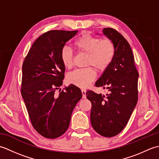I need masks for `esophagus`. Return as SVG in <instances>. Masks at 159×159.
Segmentation results:
<instances>
[{
    "mask_svg": "<svg viewBox=\"0 0 159 159\" xmlns=\"http://www.w3.org/2000/svg\"><path fill=\"white\" fill-rule=\"evenodd\" d=\"M81 92H82V94H83V98H86V89H82Z\"/></svg>",
    "mask_w": 159,
    "mask_h": 159,
    "instance_id": "34e87169",
    "label": "esophagus"
}]
</instances>
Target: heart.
I'll return each mask as SVG.
<instances>
[{
    "label": "heart",
    "instance_id": "obj_1",
    "mask_svg": "<svg viewBox=\"0 0 159 159\" xmlns=\"http://www.w3.org/2000/svg\"><path fill=\"white\" fill-rule=\"evenodd\" d=\"M74 46L79 52L85 54V66L87 67L69 73L67 80L71 84L84 88L96 79V72L93 66L98 71H104L109 66L114 58L116 47L109 38L100 39L89 34H84L76 39ZM60 59L66 68H71L74 59L72 50L67 46L63 47Z\"/></svg>",
    "mask_w": 159,
    "mask_h": 159
}]
</instances>
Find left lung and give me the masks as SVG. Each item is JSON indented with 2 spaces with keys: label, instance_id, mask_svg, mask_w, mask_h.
Listing matches in <instances>:
<instances>
[{
  "label": "left lung",
  "instance_id": "1",
  "mask_svg": "<svg viewBox=\"0 0 159 159\" xmlns=\"http://www.w3.org/2000/svg\"><path fill=\"white\" fill-rule=\"evenodd\" d=\"M104 35L116 47L114 58L95 83L108 89L107 96L88 90L87 98L92 102L90 119L93 129L100 135L112 137L126 126L138 100L139 72L127 40L112 28H104Z\"/></svg>",
  "mask_w": 159,
  "mask_h": 159
}]
</instances>
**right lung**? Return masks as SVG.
Masks as SVG:
<instances>
[{
  "label": "right lung",
  "mask_w": 159,
  "mask_h": 159,
  "mask_svg": "<svg viewBox=\"0 0 159 159\" xmlns=\"http://www.w3.org/2000/svg\"><path fill=\"white\" fill-rule=\"evenodd\" d=\"M78 31L52 30L43 33L33 43L22 64L21 94L33 128L47 139L66 133L71 116L82 92L74 85H62L65 67L60 52Z\"/></svg>",
  "instance_id": "add662e5"
}]
</instances>
